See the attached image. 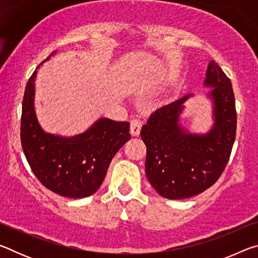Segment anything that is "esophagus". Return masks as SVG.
Listing matches in <instances>:
<instances>
[{
    "instance_id": "34e87169",
    "label": "esophagus",
    "mask_w": 258,
    "mask_h": 258,
    "mask_svg": "<svg viewBox=\"0 0 258 258\" xmlns=\"http://www.w3.org/2000/svg\"><path fill=\"white\" fill-rule=\"evenodd\" d=\"M142 127V121L135 118L131 120V134L133 135V137H138L140 134V131H141Z\"/></svg>"
}]
</instances>
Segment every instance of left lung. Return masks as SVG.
<instances>
[{
    "label": "left lung",
    "instance_id": "8db88e82",
    "mask_svg": "<svg viewBox=\"0 0 258 258\" xmlns=\"http://www.w3.org/2000/svg\"><path fill=\"white\" fill-rule=\"evenodd\" d=\"M205 86L213 87V127L206 134H192L182 127L180 115L194 94L173 101L151 113L142 126L147 147L146 174L161 197L185 199L202 194L223 173L232 150L237 111L231 81L212 60Z\"/></svg>",
    "mask_w": 258,
    "mask_h": 258
}]
</instances>
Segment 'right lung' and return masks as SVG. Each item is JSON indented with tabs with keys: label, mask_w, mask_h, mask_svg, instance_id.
<instances>
[{
	"label": "right lung",
	"mask_w": 258,
	"mask_h": 258,
	"mask_svg": "<svg viewBox=\"0 0 258 258\" xmlns=\"http://www.w3.org/2000/svg\"><path fill=\"white\" fill-rule=\"evenodd\" d=\"M36 74L35 71L28 80L23 100L20 139L26 159L38 181L54 194L75 199L89 197L102 184L113 156L131 139L130 123L100 118L74 137L44 132L34 109Z\"/></svg>",
	"instance_id": "obj_1"
}]
</instances>
